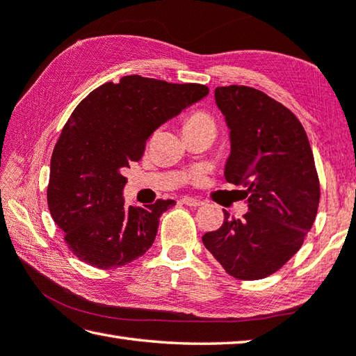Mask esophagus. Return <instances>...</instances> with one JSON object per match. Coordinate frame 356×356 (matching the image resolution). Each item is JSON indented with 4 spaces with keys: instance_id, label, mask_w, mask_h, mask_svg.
<instances>
[{
    "instance_id": "esophagus-1",
    "label": "esophagus",
    "mask_w": 356,
    "mask_h": 356,
    "mask_svg": "<svg viewBox=\"0 0 356 356\" xmlns=\"http://www.w3.org/2000/svg\"><path fill=\"white\" fill-rule=\"evenodd\" d=\"M182 202L185 205H188V207H200V205H204V202L202 200H199V199H194V197H188V196H185L184 199H182Z\"/></svg>"
}]
</instances>
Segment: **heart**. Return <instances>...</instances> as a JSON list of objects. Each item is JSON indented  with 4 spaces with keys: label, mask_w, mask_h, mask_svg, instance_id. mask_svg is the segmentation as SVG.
I'll use <instances>...</instances> for the list:
<instances>
[{
    "label": "heart",
    "mask_w": 356,
    "mask_h": 356,
    "mask_svg": "<svg viewBox=\"0 0 356 356\" xmlns=\"http://www.w3.org/2000/svg\"><path fill=\"white\" fill-rule=\"evenodd\" d=\"M200 127H213L214 128V123L211 120V117L205 114V113H194L186 118L185 129H188V128H200Z\"/></svg>",
    "instance_id": "b5f03b06"
}]
</instances>
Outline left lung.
Listing matches in <instances>:
<instances>
[{
    "label": "left lung",
    "mask_w": 356,
    "mask_h": 356,
    "mask_svg": "<svg viewBox=\"0 0 356 356\" xmlns=\"http://www.w3.org/2000/svg\"><path fill=\"white\" fill-rule=\"evenodd\" d=\"M229 129L224 176L241 185L248 211L242 219L224 210V224L202 242L228 275L262 280L280 270L315 222L319 180L309 138L296 115L248 86L214 90Z\"/></svg>",
    "instance_id": "8db88e82"
}]
</instances>
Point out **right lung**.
Listing matches in <instances>:
<instances>
[{
    "instance_id": "add662e5",
    "label": "right lung",
    "mask_w": 356,
    "mask_h": 356,
    "mask_svg": "<svg viewBox=\"0 0 356 356\" xmlns=\"http://www.w3.org/2000/svg\"><path fill=\"white\" fill-rule=\"evenodd\" d=\"M208 92L196 83L127 75L94 89L74 109L52 152L47 205L80 261L117 268L151 248L160 216L176 202L127 207L123 172L142 159L152 132Z\"/></svg>"
}]
</instances>
